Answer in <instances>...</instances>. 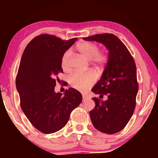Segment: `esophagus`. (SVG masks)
Returning a JSON list of instances; mask_svg holds the SVG:
<instances>
[{
	"instance_id": "obj_1",
	"label": "esophagus",
	"mask_w": 158,
	"mask_h": 158,
	"mask_svg": "<svg viewBox=\"0 0 158 158\" xmlns=\"http://www.w3.org/2000/svg\"><path fill=\"white\" fill-rule=\"evenodd\" d=\"M88 99V96L85 95H83V101H85L86 100Z\"/></svg>"
}]
</instances>
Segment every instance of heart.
<instances>
[{
    "label": "heart",
    "mask_w": 158,
    "mask_h": 158,
    "mask_svg": "<svg viewBox=\"0 0 158 158\" xmlns=\"http://www.w3.org/2000/svg\"><path fill=\"white\" fill-rule=\"evenodd\" d=\"M77 49L83 57L91 61L92 65L96 69L100 70L108 63L109 53L105 50L99 51L97 44L91 42H84L80 44ZM70 55L71 51H66L61 60V66L66 72L69 70L68 60ZM69 80L71 85L74 89L85 90L94 84L95 76L92 73H74L69 77Z\"/></svg>",
    "instance_id": "heart-1"
}]
</instances>
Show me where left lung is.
I'll list each match as a JSON object with an SVG mask.
<instances>
[{
    "label": "left lung",
    "instance_id": "8db88e82",
    "mask_svg": "<svg viewBox=\"0 0 158 158\" xmlns=\"http://www.w3.org/2000/svg\"><path fill=\"white\" fill-rule=\"evenodd\" d=\"M84 40L102 43L109 56L102 76L92 89L100 98L106 95L108 99L92 98L95 106L90 111V120L102 132H118L126 126L135 109L139 89L135 62L127 48L114 34H97Z\"/></svg>",
    "mask_w": 158,
    "mask_h": 158
}]
</instances>
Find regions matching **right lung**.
I'll return each mask as SVG.
<instances>
[{"label":"right lung","mask_w":158,"mask_h":158,"mask_svg":"<svg viewBox=\"0 0 158 158\" xmlns=\"http://www.w3.org/2000/svg\"><path fill=\"white\" fill-rule=\"evenodd\" d=\"M77 39L63 40L41 34L29 42L21 57L16 77L21 108L31 123L44 134L62 129L82 101L81 93L73 88L64 95L54 91L56 81L60 82L57 75L63 73V56Z\"/></svg>","instance_id":"add662e5"}]
</instances>
